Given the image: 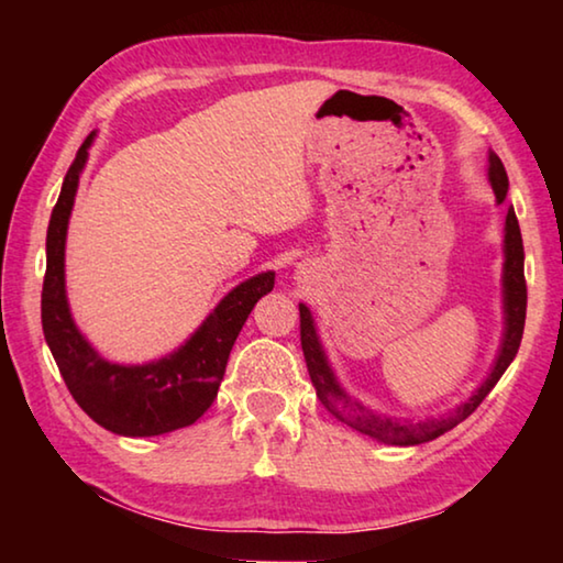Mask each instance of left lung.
<instances>
[{"label":"left lung","instance_id":"left-lung-1","mask_svg":"<svg viewBox=\"0 0 563 563\" xmlns=\"http://www.w3.org/2000/svg\"><path fill=\"white\" fill-rule=\"evenodd\" d=\"M489 180L494 194H497V201L504 203L509 190V178L507 170H504V164L499 156H489ZM504 310H507V332H504V342L497 357V365H494L492 375L484 379V385L476 389V393L462 402L460 407L450 412L446 417H437V419H424V422H397V419L389 417H379L375 412H369L367 407H362L357 399H352L350 395L342 393V387L338 385L335 375L325 360V352H322L320 342H318V332L316 325H312L310 310L300 305V345H302V355L305 362H308V373L312 385L318 389V399L322 407L328 409L332 417H338L340 422H345L352 430H357L367 437H375L379 442L387 444H397V446H409V444H422L430 442L434 437H440L444 432L454 430L456 424L464 422L476 407L482 405V399L492 393V387L499 383V377L507 373V367L511 365V360L517 357L519 345H521V335H523V320H527V278H523V243H521V231H519V221L514 208L507 211V228H504Z\"/></svg>","mask_w":563,"mask_h":563}]
</instances>
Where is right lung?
Returning a JSON list of instances; mask_svg holds the SVG:
<instances>
[{"mask_svg":"<svg viewBox=\"0 0 563 563\" xmlns=\"http://www.w3.org/2000/svg\"><path fill=\"white\" fill-rule=\"evenodd\" d=\"M93 133L76 151L46 228L42 328L56 367L84 412L103 430L123 437H154L194 424L213 405L228 355L253 305L273 290L275 275L261 273L231 290L184 347L151 365L123 367L101 360L76 330L64 290V243L79 174Z\"/></svg>","mask_w":563,"mask_h":563,"instance_id":"obj_1","label":"right lung"}]
</instances>
